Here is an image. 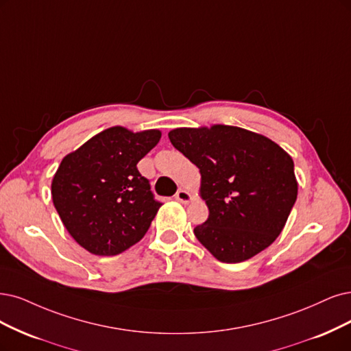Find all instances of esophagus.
Returning a JSON list of instances; mask_svg holds the SVG:
<instances>
[{"label": "esophagus", "instance_id": "obj_1", "mask_svg": "<svg viewBox=\"0 0 351 351\" xmlns=\"http://www.w3.org/2000/svg\"><path fill=\"white\" fill-rule=\"evenodd\" d=\"M175 198H176L179 202L188 204V202L191 201V193H189L188 191H185V189H179V191L175 193Z\"/></svg>", "mask_w": 351, "mask_h": 351}]
</instances>
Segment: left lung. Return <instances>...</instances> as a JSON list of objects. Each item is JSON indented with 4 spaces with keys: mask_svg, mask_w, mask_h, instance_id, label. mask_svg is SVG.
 <instances>
[{
    "mask_svg": "<svg viewBox=\"0 0 351 351\" xmlns=\"http://www.w3.org/2000/svg\"><path fill=\"white\" fill-rule=\"evenodd\" d=\"M169 140L201 172L210 215L193 232L204 247L223 263L269 247L298 195L291 156L270 138L231 125L176 128Z\"/></svg>",
    "mask_w": 351,
    "mask_h": 351,
    "instance_id": "left-lung-1",
    "label": "left lung"
}]
</instances>
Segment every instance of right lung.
<instances>
[{"label": "right lung", "mask_w": 351, "mask_h": 351, "mask_svg": "<svg viewBox=\"0 0 351 351\" xmlns=\"http://www.w3.org/2000/svg\"><path fill=\"white\" fill-rule=\"evenodd\" d=\"M160 136L111 127L63 158L51 198L63 226L89 253L115 256L145 237L162 202L137 163Z\"/></svg>", "instance_id": "right-lung-1"}]
</instances>
